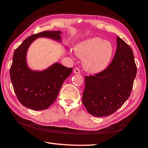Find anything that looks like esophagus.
<instances>
[{
    "label": "esophagus",
    "mask_w": 148,
    "mask_h": 148,
    "mask_svg": "<svg viewBox=\"0 0 148 148\" xmlns=\"http://www.w3.org/2000/svg\"><path fill=\"white\" fill-rule=\"evenodd\" d=\"M74 74H79L80 73V70L78 68H76L74 69Z\"/></svg>",
    "instance_id": "obj_1"
}]
</instances>
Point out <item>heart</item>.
I'll return each instance as SVG.
<instances>
[{
  "instance_id": "heart-1",
  "label": "heart",
  "mask_w": 148,
  "mask_h": 148,
  "mask_svg": "<svg viewBox=\"0 0 148 148\" xmlns=\"http://www.w3.org/2000/svg\"><path fill=\"white\" fill-rule=\"evenodd\" d=\"M111 42L93 37L80 42L76 47V53L84 59V66L91 73H99L106 69L113 56Z\"/></svg>"
}]
</instances>
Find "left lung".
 <instances>
[{
    "label": "left lung",
    "mask_w": 148,
    "mask_h": 148,
    "mask_svg": "<svg viewBox=\"0 0 148 148\" xmlns=\"http://www.w3.org/2000/svg\"><path fill=\"white\" fill-rule=\"evenodd\" d=\"M117 49L111 63L103 71L85 77L82 102L90 114L110 116L129 99L136 75L133 51L117 37Z\"/></svg>",
    "instance_id": "obj_1"
}]
</instances>
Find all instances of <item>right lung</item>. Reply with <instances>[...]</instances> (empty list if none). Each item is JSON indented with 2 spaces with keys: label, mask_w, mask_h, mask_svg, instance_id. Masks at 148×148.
Listing matches in <instances>:
<instances>
[{
  "label": "right lung",
  "mask_w": 148,
  "mask_h": 148,
  "mask_svg": "<svg viewBox=\"0 0 148 148\" xmlns=\"http://www.w3.org/2000/svg\"><path fill=\"white\" fill-rule=\"evenodd\" d=\"M61 31H46L32 34L15 50L10 75L17 98L22 105L34 110H46L56 101L65 79L72 68L56 62L43 71H34L27 66V51L38 37L61 41Z\"/></svg>",
  "instance_id": "obj_1"
}]
</instances>
